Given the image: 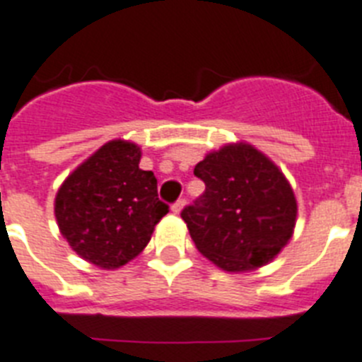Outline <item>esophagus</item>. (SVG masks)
Returning a JSON list of instances; mask_svg holds the SVG:
<instances>
[{
	"label": "esophagus",
	"instance_id": "1",
	"mask_svg": "<svg viewBox=\"0 0 362 362\" xmlns=\"http://www.w3.org/2000/svg\"><path fill=\"white\" fill-rule=\"evenodd\" d=\"M184 204H186V201H184V199H178V201H176L175 204L171 206V210L175 211V214H180V210L184 208Z\"/></svg>",
	"mask_w": 362,
	"mask_h": 362
}]
</instances>
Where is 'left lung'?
Instances as JSON below:
<instances>
[{
    "mask_svg": "<svg viewBox=\"0 0 362 362\" xmlns=\"http://www.w3.org/2000/svg\"><path fill=\"white\" fill-rule=\"evenodd\" d=\"M204 193L180 211L197 249L225 272L264 266L292 238L298 204L284 175L251 145H228L195 165Z\"/></svg>",
    "mask_w": 362,
    "mask_h": 362,
    "instance_id": "8db88e82",
    "label": "left lung"
}]
</instances>
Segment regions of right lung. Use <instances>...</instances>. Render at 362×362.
Listing matches in <instances>:
<instances>
[{"label":"right lung","instance_id":"right-lung-1","mask_svg":"<svg viewBox=\"0 0 362 362\" xmlns=\"http://www.w3.org/2000/svg\"><path fill=\"white\" fill-rule=\"evenodd\" d=\"M134 143L110 141L64 180L55 217L70 247L105 269L124 266L151 242L169 211L152 171L139 169Z\"/></svg>","mask_w":362,"mask_h":362}]
</instances>
